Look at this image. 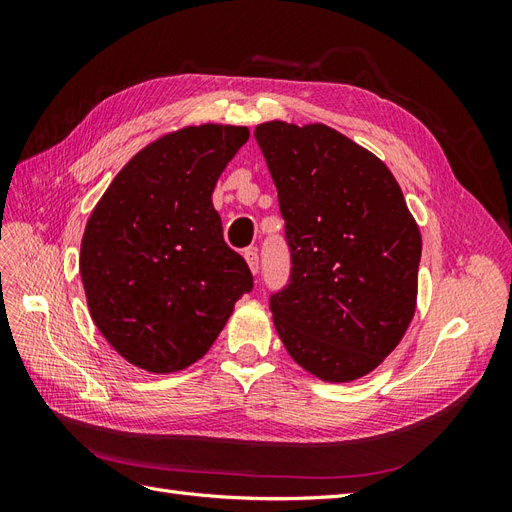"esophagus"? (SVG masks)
<instances>
[{"instance_id": "obj_1", "label": "esophagus", "mask_w": 512, "mask_h": 512, "mask_svg": "<svg viewBox=\"0 0 512 512\" xmlns=\"http://www.w3.org/2000/svg\"><path fill=\"white\" fill-rule=\"evenodd\" d=\"M245 262H247V267H250V271L252 273H258V252H256V247H250V250H245Z\"/></svg>"}]
</instances>
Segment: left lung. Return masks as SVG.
I'll return each mask as SVG.
<instances>
[{
    "label": "left lung",
    "mask_w": 512,
    "mask_h": 512,
    "mask_svg": "<svg viewBox=\"0 0 512 512\" xmlns=\"http://www.w3.org/2000/svg\"><path fill=\"white\" fill-rule=\"evenodd\" d=\"M280 198L290 284L271 294L288 354L324 382L374 371L416 312L421 230L397 179L324 123L254 130Z\"/></svg>",
    "instance_id": "1"
}]
</instances>
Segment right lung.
I'll return each mask as SVG.
<instances>
[{
    "mask_svg": "<svg viewBox=\"0 0 512 512\" xmlns=\"http://www.w3.org/2000/svg\"><path fill=\"white\" fill-rule=\"evenodd\" d=\"M245 126L160 136L123 166L91 211L81 277L91 320L128 363L173 374L209 352L252 273L222 235L213 188Z\"/></svg>",
    "mask_w": 512,
    "mask_h": 512,
    "instance_id": "obj_1",
    "label": "right lung"
}]
</instances>
